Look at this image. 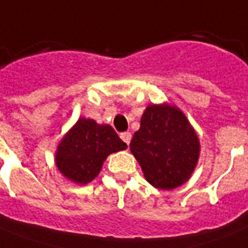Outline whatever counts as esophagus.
Here are the masks:
<instances>
[{"label":"esophagus","mask_w":248,"mask_h":248,"mask_svg":"<svg viewBox=\"0 0 248 248\" xmlns=\"http://www.w3.org/2000/svg\"><path fill=\"white\" fill-rule=\"evenodd\" d=\"M131 138H132L131 132L126 131V132H122V134H121V139L124 140V143L127 144V145L130 144V141H131Z\"/></svg>","instance_id":"1"}]
</instances>
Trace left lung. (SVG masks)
<instances>
[{
  "mask_svg": "<svg viewBox=\"0 0 248 248\" xmlns=\"http://www.w3.org/2000/svg\"><path fill=\"white\" fill-rule=\"evenodd\" d=\"M130 151L148 183L170 190L184 184L196 169L200 140L180 109L153 104L143 113Z\"/></svg>",
  "mask_w": 248,
  "mask_h": 248,
  "instance_id": "obj_1",
  "label": "left lung"
}]
</instances>
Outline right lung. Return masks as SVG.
<instances>
[{
    "label": "right lung",
    "instance_id": "add662e5",
    "mask_svg": "<svg viewBox=\"0 0 248 248\" xmlns=\"http://www.w3.org/2000/svg\"><path fill=\"white\" fill-rule=\"evenodd\" d=\"M127 145L109 124H97L90 118H79L60 141L55 155L58 169L77 184H87L99 175L109 155Z\"/></svg>",
    "mask_w": 248,
    "mask_h": 248
}]
</instances>
